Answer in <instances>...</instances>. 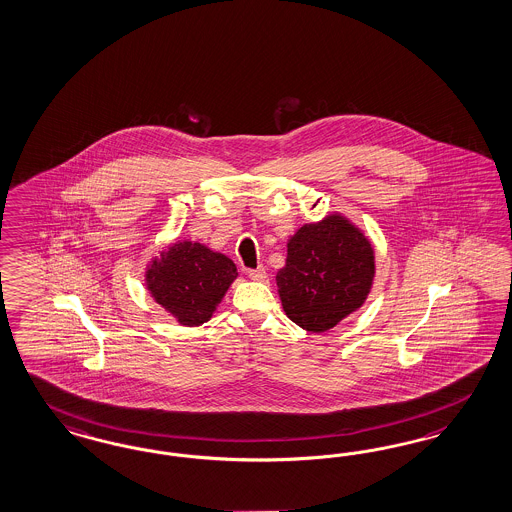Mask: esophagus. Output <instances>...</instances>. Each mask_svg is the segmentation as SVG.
Returning <instances> with one entry per match:
<instances>
[{"label": "esophagus", "mask_w": 512, "mask_h": 512, "mask_svg": "<svg viewBox=\"0 0 512 512\" xmlns=\"http://www.w3.org/2000/svg\"><path fill=\"white\" fill-rule=\"evenodd\" d=\"M247 278L253 280V282H263L266 278V270L263 266H259V268H249V270H247Z\"/></svg>", "instance_id": "esophagus-1"}]
</instances>
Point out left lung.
I'll use <instances>...</instances> for the list:
<instances>
[{
  "mask_svg": "<svg viewBox=\"0 0 512 512\" xmlns=\"http://www.w3.org/2000/svg\"><path fill=\"white\" fill-rule=\"evenodd\" d=\"M374 249L350 219L331 213L300 227L287 242L276 283L285 316L325 333L363 306L374 280Z\"/></svg>",
  "mask_w": 512,
  "mask_h": 512,
  "instance_id": "obj_1",
  "label": "left lung"
}]
</instances>
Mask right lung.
I'll use <instances>...</instances> for the list:
<instances>
[{
  "instance_id": "add662e5",
  "label": "right lung",
  "mask_w": 512,
  "mask_h": 512,
  "mask_svg": "<svg viewBox=\"0 0 512 512\" xmlns=\"http://www.w3.org/2000/svg\"><path fill=\"white\" fill-rule=\"evenodd\" d=\"M236 276V265L227 255L183 240L151 259L145 270V285L177 323L198 327L210 321Z\"/></svg>"
}]
</instances>
